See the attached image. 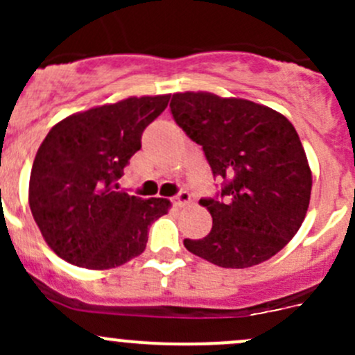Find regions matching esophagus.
Returning a JSON list of instances; mask_svg holds the SVG:
<instances>
[{
    "label": "esophagus",
    "instance_id": "obj_1",
    "mask_svg": "<svg viewBox=\"0 0 355 355\" xmlns=\"http://www.w3.org/2000/svg\"><path fill=\"white\" fill-rule=\"evenodd\" d=\"M191 200H192L191 194H189V192H185V191H182L180 194H177L173 198V204L177 207H184V206H189V204H191Z\"/></svg>",
    "mask_w": 355,
    "mask_h": 355
}]
</instances>
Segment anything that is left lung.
I'll return each instance as SVG.
<instances>
[{
  "instance_id": "8db88e82",
  "label": "left lung",
  "mask_w": 355,
  "mask_h": 355,
  "mask_svg": "<svg viewBox=\"0 0 355 355\" xmlns=\"http://www.w3.org/2000/svg\"><path fill=\"white\" fill-rule=\"evenodd\" d=\"M175 121L202 146L221 198L200 199L213 228L189 252L221 268H250L280 252L299 232L309 207L313 175L297 130L264 105L213 92H175Z\"/></svg>"
}]
</instances>
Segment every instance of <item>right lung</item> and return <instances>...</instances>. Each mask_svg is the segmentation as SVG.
<instances>
[{
	"label": "right lung",
	"mask_w": 355,
	"mask_h": 355,
	"mask_svg": "<svg viewBox=\"0 0 355 355\" xmlns=\"http://www.w3.org/2000/svg\"><path fill=\"white\" fill-rule=\"evenodd\" d=\"M168 101L170 94L130 96L77 111L48 132L32 164L28 206L62 259L110 270L144 252L149 225L171 202L118 192L116 180Z\"/></svg>",
	"instance_id": "right-lung-1"
}]
</instances>
